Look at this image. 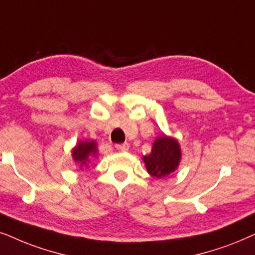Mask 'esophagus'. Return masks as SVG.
Masks as SVG:
<instances>
[{
    "mask_svg": "<svg viewBox=\"0 0 255 255\" xmlns=\"http://www.w3.org/2000/svg\"><path fill=\"white\" fill-rule=\"evenodd\" d=\"M115 148H117L118 150H120V151H127L128 149H129V144H128L127 142H125V143L117 144V145H115Z\"/></svg>",
    "mask_w": 255,
    "mask_h": 255,
    "instance_id": "obj_1",
    "label": "esophagus"
}]
</instances>
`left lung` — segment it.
Returning a JSON list of instances; mask_svg holds the SVG:
<instances>
[{
  "mask_svg": "<svg viewBox=\"0 0 255 255\" xmlns=\"http://www.w3.org/2000/svg\"><path fill=\"white\" fill-rule=\"evenodd\" d=\"M143 159L147 171L152 177L165 178L178 167L181 159L178 142L167 136L159 137L154 142L150 154Z\"/></svg>",
  "mask_w": 255,
  "mask_h": 255,
  "instance_id": "obj_1",
  "label": "left lung"
}]
</instances>
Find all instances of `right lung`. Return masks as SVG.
<instances>
[{
	"mask_svg": "<svg viewBox=\"0 0 255 255\" xmlns=\"http://www.w3.org/2000/svg\"><path fill=\"white\" fill-rule=\"evenodd\" d=\"M97 143L94 141L91 142H79L77 144V147L73 149V158L80 167L87 165V163L90 162V159L97 156Z\"/></svg>",
	"mask_w": 255,
	"mask_h": 255,
	"instance_id": "add662e5",
	"label": "right lung"
}]
</instances>
